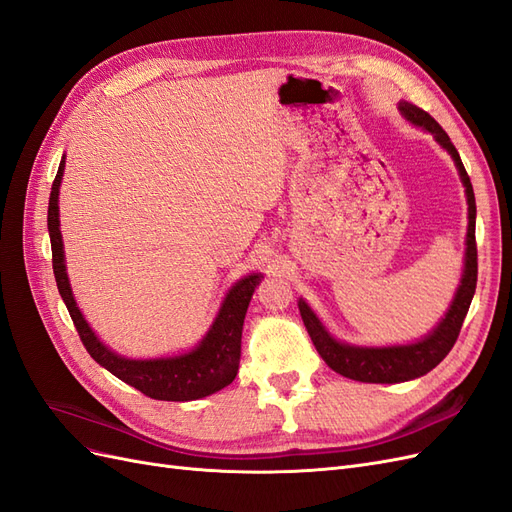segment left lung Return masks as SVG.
I'll return each mask as SVG.
<instances>
[{"mask_svg":"<svg viewBox=\"0 0 512 512\" xmlns=\"http://www.w3.org/2000/svg\"><path fill=\"white\" fill-rule=\"evenodd\" d=\"M399 111L414 126H421L427 132L433 134V138L451 153V158L457 164L459 177L463 181L468 196V235H466V267H463L461 284L455 292V299L448 307L446 316L440 320V324L433 329L425 339L408 346H386V348H363V346H350L333 339L327 329L322 327V322L316 318V314L309 309V305L299 299V312L303 318L305 329L312 337V342L318 350V354L324 359L333 371L342 374L350 380L359 382H374V384H395V382H408L414 378L425 376L431 371L444 356L451 352L455 346L461 324L466 320V314L470 309L474 290H476V277H478V256H476V200L470 177L463 168V162L451 138L442 130L440 123L433 119L423 108H418L410 102H399Z\"/></svg>","mask_w":512,"mask_h":512,"instance_id":"obj_1","label":"left lung"}]
</instances>
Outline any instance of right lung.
Instances as JSON below:
<instances>
[{"mask_svg": "<svg viewBox=\"0 0 512 512\" xmlns=\"http://www.w3.org/2000/svg\"><path fill=\"white\" fill-rule=\"evenodd\" d=\"M66 158H61L59 170L51 188L49 198V235L53 250V273L64 299L70 318L76 331L81 335V342L91 354V359L100 363L113 376L134 386L136 391L151 399L160 401H192L207 397L215 391L224 389L235 380L241 359V331L247 305L252 301V294L260 284V273H252L239 280L226 294V299L215 316L209 333L203 337L194 350L168 356V359H149V361H132L126 356H119L108 350L96 333L85 322L81 309L76 307L72 297V288L68 282V273L64 265V241L59 232V185L64 177Z\"/></svg>", "mask_w": 512, "mask_h": 512, "instance_id": "add662e5", "label": "right lung"}]
</instances>
